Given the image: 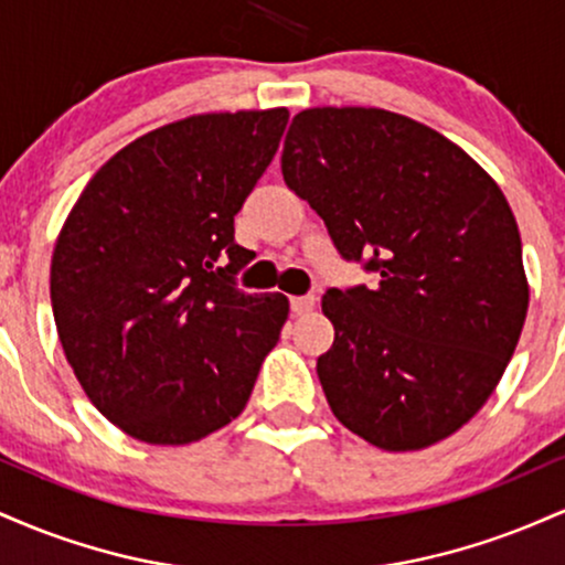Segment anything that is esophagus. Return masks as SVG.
I'll list each match as a JSON object with an SVG mask.
<instances>
[{"label": "esophagus", "instance_id": "esophagus-1", "mask_svg": "<svg viewBox=\"0 0 565 565\" xmlns=\"http://www.w3.org/2000/svg\"><path fill=\"white\" fill-rule=\"evenodd\" d=\"M313 305H316L313 297H291V300H289V308H291V313H295V316L310 313V310H313Z\"/></svg>", "mask_w": 565, "mask_h": 565}]
</instances>
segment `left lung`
I'll list each match as a JSON object with an SVG mask.
<instances>
[{"label":"left lung","instance_id":"left-lung-1","mask_svg":"<svg viewBox=\"0 0 565 565\" xmlns=\"http://www.w3.org/2000/svg\"><path fill=\"white\" fill-rule=\"evenodd\" d=\"M281 172L345 260L377 284L329 289L334 342L316 372L334 417L417 451L476 417L529 310L521 233L499 185L436 129L382 108H305Z\"/></svg>","mask_w":565,"mask_h":565}]
</instances>
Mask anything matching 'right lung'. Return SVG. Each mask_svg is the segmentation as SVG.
I'll list each match as a JSON object with an SVG mask.
<instances>
[{
    "instance_id": "add662e5",
    "label": "right lung",
    "mask_w": 565,
    "mask_h": 565,
    "mask_svg": "<svg viewBox=\"0 0 565 565\" xmlns=\"http://www.w3.org/2000/svg\"><path fill=\"white\" fill-rule=\"evenodd\" d=\"M287 121L270 108L153 129L68 212L50 268L57 337L87 398L127 436L183 446L244 412L289 300L236 289L249 249L233 217Z\"/></svg>"
}]
</instances>
